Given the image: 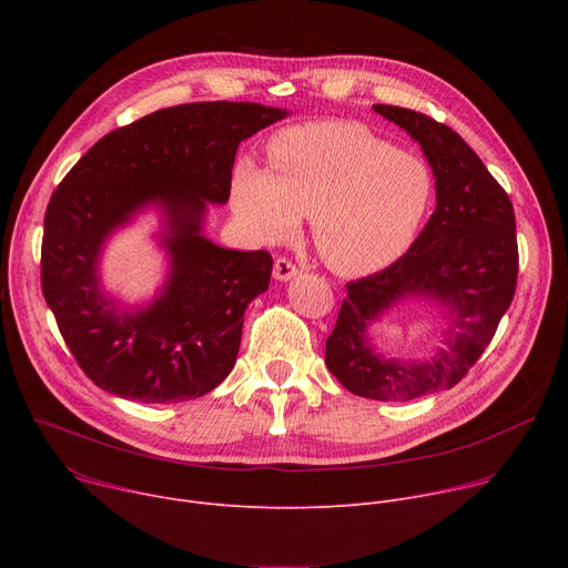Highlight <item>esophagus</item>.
Here are the masks:
<instances>
[{
  "instance_id": "1",
  "label": "esophagus",
  "mask_w": 568,
  "mask_h": 568,
  "mask_svg": "<svg viewBox=\"0 0 568 568\" xmlns=\"http://www.w3.org/2000/svg\"><path fill=\"white\" fill-rule=\"evenodd\" d=\"M296 274H298V267H296L292 261H287V258H276V263H274V278H276V281L285 283V281H292Z\"/></svg>"
}]
</instances>
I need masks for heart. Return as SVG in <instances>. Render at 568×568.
<instances>
[{"instance_id": "obj_1", "label": "heart", "mask_w": 568, "mask_h": 568, "mask_svg": "<svg viewBox=\"0 0 568 568\" xmlns=\"http://www.w3.org/2000/svg\"><path fill=\"white\" fill-rule=\"evenodd\" d=\"M272 173L252 161L235 169L231 197L245 229L263 245L290 240L303 215L333 270L364 274L412 247L436 193L418 154L353 121H312L270 143Z\"/></svg>"}]
</instances>
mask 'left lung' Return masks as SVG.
<instances>
[{
  "label": "left lung",
  "mask_w": 568,
  "mask_h": 568,
  "mask_svg": "<svg viewBox=\"0 0 568 568\" xmlns=\"http://www.w3.org/2000/svg\"><path fill=\"white\" fill-rule=\"evenodd\" d=\"M373 110L423 148L436 180V211L407 254L346 285L326 366L355 395L402 402L452 388L488 348L515 296L519 252L508 193L452 128L407 108ZM414 297L444 310L446 346L425 363L384 358L367 328Z\"/></svg>",
  "instance_id": "1"
}]
</instances>
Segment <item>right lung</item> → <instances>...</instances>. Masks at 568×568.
<instances>
[{"label":"right lung","mask_w":568,"mask_h":568,"mask_svg":"<svg viewBox=\"0 0 568 568\" xmlns=\"http://www.w3.org/2000/svg\"><path fill=\"white\" fill-rule=\"evenodd\" d=\"M287 116L258 103H186L97 141L53 191L44 215L42 294L85 375L108 393L166 404L213 390L233 368L247 305L270 287L272 256L204 235L226 204L240 141ZM145 207L162 217L168 281L143 306L104 294L106 240Z\"/></svg>","instance_id":"obj_1"}]
</instances>
